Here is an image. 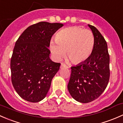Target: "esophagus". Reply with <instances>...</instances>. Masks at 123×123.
Returning a JSON list of instances; mask_svg holds the SVG:
<instances>
[{
  "label": "esophagus",
  "mask_w": 123,
  "mask_h": 123,
  "mask_svg": "<svg viewBox=\"0 0 123 123\" xmlns=\"http://www.w3.org/2000/svg\"><path fill=\"white\" fill-rule=\"evenodd\" d=\"M61 67H62H62H64V68H69V67H68V66L66 65V64H64V63H62V64H61Z\"/></svg>",
  "instance_id": "1"
}]
</instances>
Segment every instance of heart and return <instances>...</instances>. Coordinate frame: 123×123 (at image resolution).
Returning <instances> with one entry per match:
<instances>
[{"mask_svg": "<svg viewBox=\"0 0 123 123\" xmlns=\"http://www.w3.org/2000/svg\"><path fill=\"white\" fill-rule=\"evenodd\" d=\"M55 43H50V50L55 59L64 55L73 64L86 61L93 50L94 37L92 31L80 26H70L60 30L55 35Z\"/></svg>", "mask_w": 123, "mask_h": 123, "instance_id": "heart-1", "label": "heart"}]
</instances>
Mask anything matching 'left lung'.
Segmentation results:
<instances>
[{
	"mask_svg": "<svg viewBox=\"0 0 123 123\" xmlns=\"http://www.w3.org/2000/svg\"><path fill=\"white\" fill-rule=\"evenodd\" d=\"M88 26L94 37L93 50L86 61L71 68L68 85L71 96L82 103L97 99L107 88L110 76L107 42L94 26Z\"/></svg>",
	"mask_w": 123,
	"mask_h": 123,
	"instance_id": "left-lung-1",
	"label": "left lung"
}]
</instances>
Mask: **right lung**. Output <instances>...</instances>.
Instances as JSON below:
<instances>
[{
	"label": "right lung",
	"mask_w": 123,
	"mask_h": 123,
	"mask_svg": "<svg viewBox=\"0 0 123 123\" xmlns=\"http://www.w3.org/2000/svg\"><path fill=\"white\" fill-rule=\"evenodd\" d=\"M63 25L40 22L28 27L16 41L11 59V80L19 95L37 102L44 99L60 63L49 57L51 38Z\"/></svg>",
	"instance_id": "add662e5"
}]
</instances>
